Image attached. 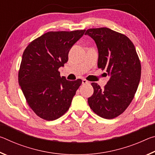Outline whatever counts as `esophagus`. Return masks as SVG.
Wrapping results in <instances>:
<instances>
[{"mask_svg":"<svg viewBox=\"0 0 155 155\" xmlns=\"http://www.w3.org/2000/svg\"><path fill=\"white\" fill-rule=\"evenodd\" d=\"M82 83L83 85H85V84H90V82L88 81H87L86 79H83L82 80Z\"/></svg>","mask_w":155,"mask_h":155,"instance_id":"obj_1","label":"esophagus"}]
</instances>
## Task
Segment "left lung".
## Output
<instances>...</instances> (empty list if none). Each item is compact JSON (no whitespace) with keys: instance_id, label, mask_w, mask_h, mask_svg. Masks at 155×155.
<instances>
[{"instance_id":"8db88e82","label":"left lung","mask_w":155,"mask_h":155,"mask_svg":"<svg viewBox=\"0 0 155 155\" xmlns=\"http://www.w3.org/2000/svg\"><path fill=\"white\" fill-rule=\"evenodd\" d=\"M85 35L94 39L98 50V67L106 70L110 79L103 89L91 83L94 94L88 98L91 110L100 117L113 119L129 106L141 78V63L127 36L109 28H90Z\"/></svg>"}]
</instances>
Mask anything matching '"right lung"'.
Instances as JSON below:
<instances>
[{"label":"right lung","mask_w":155,"mask_h":155,"mask_svg":"<svg viewBox=\"0 0 155 155\" xmlns=\"http://www.w3.org/2000/svg\"><path fill=\"white\" fill-rule=\"evenodd\" d=\"M85 30L50 31L31 41L22 54L18 83L33 112L48 121L69 109L82 80L68 81L59 68L68 60L70 49Z\"/></svg>","instance_id":"1"}]
</instances>
